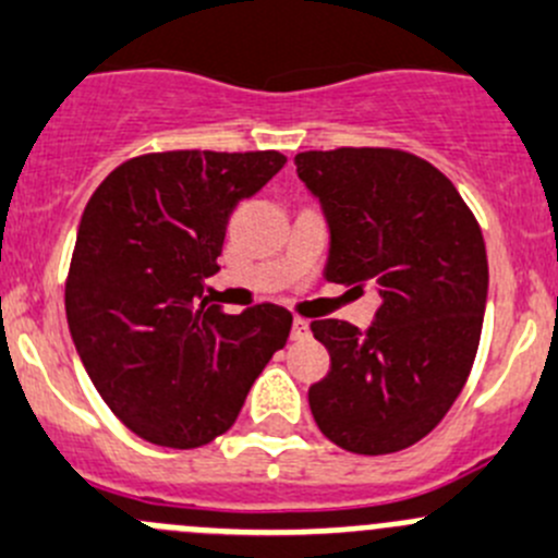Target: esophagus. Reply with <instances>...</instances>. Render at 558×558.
Returning a JSON list of instances; mask_svg holds the SVG:
<instances>
[{"label":"esophagus","mask_w":558,"mask_h":558,"mask_svg":"<svg viewBox=\"0 0 558 558\" xmlns=\"http://www.w3.org/2000/svg\"><path fill=\"white\" fill-rule=\"evenodd\" d=\"M293 339H310V320H304V317H295L293 320Z\"/></svg>","instance_id":"34e87169"}]
</instances>
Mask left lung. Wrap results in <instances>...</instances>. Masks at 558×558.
<instances>
[{"label":"left lung","mask_w":558,"mask_h":558,"mask_svg":"<svg viewBox=\"0 0 558 558\" xmlns=\"http://www.w3.org/2000/svg\"><path fill=\"white\" fill-rule=\"evenodd\" d=\"M295 167L331 227L328 282L380 290L367 333L312 320L331 355L310 386L312 416L348 452H400L433 433L474 367L487 301L480 221L452 180L413 153L306 150Z\"/></svg>","instance_id":"8db88e82"}]
</instances>
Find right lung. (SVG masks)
Here are the masks:
<instances>
[{
    "label": "right lung",
    "mask_w": 558,
    "mask_h": 558,
    "mask_svg": "<svg viewBox=\"0 0 558 558\" xmlns=\"http://www.w3.org/2000/svg\"><path fill=\"white\" fill-rule=\"evenodd\" d=\"M284 161L276 150L142 153L84 208L65 279L73 344L111 413L156 447L225 435L288 342L284 306L230 315L203 299L232 210Z\"/></svg>",
    "instance_id": "right-lung-1"
}]
</instances>
